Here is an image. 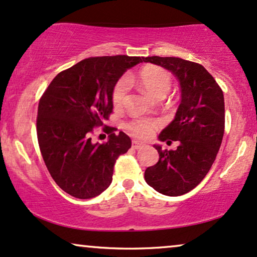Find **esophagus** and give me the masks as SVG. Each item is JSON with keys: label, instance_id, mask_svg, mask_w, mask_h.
Masks as SVG:
<instances>
[{"label": "esophagus", "instance_id": "1", "mask_svg": "<svg viewBox=\"0 0 257 257\" xmlns=\"http://www.w3.org/2000/svg\"><path fill=\"white\" fill-rule=\"evenodd\" d=\"M132 147L134 149H142L145 147V144H142V142H140V141H133Z\"/></svg>", "mask_w": 257, "mask_h": 257}]
</instances>
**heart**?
<instances>
[{"label":"heart","instance_id":"b5f03b06","mask_svg":"<svg viewBox=\"0 0 257 257\" xmlns=\"http://www.w3.org/2000/svg\"><path fill=\"white\" fill-rule=\"evenodd\" d=\"M129 77H123L113 85L111 92V102L115 108L122 105L123 99L129 86ZM139 80L146 92L153 98H164L171 89L172 79L166 70L158 66H146L140 71ZM157 126V123L151 119L136 118L126 124L128 131L138 138H148L152 135L153 131Z\"/></svg>","mask_w":257,"mask_h":257}]
</instances>
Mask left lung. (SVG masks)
<instances>
[{
    "instance_id": "8db88e82",
    "label": "left lung",
    "mask_w": 257,
    "mask_h": 257,
    "mask_svg": "<svg viewBox=\"0 0 257 257\" xmlns=\"http://www.w3.org/2000/svg\"><path fill=\"white\" fill-rule=\"evenodd\" d=\"M145 63L164 67L177 77L181 99L174 119L159 135L160 141H178L175 151L159 153V161L145 172L149 186L165 196L190 192L210 171L224 135L223 91L201 65L175 57H147Z\"/></svg>"
}]
</instances>
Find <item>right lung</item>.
Returning a JSON list of instances; mask_svg holds the SVG:
<instances>
[{"mask_svg": "<svg viewBox=\"0 0 257 257\" xmlns=\"http://www.w3.org/2000/svg\"><path fill=\"white\" fill-rule=\"evenodd\" d=\"M144 58H87L58 73L40 98L37 134L42 159L61 190L79 199L97 197L112 181L113 166L132 147L123 132L111 133L105 144H93V128L112 112L111 92L126 70Z\"/></svg>", "mask_w": 257, "mask_h": 257, "instance_id": "add662e5", "label": "right lung"}]
</instances>
